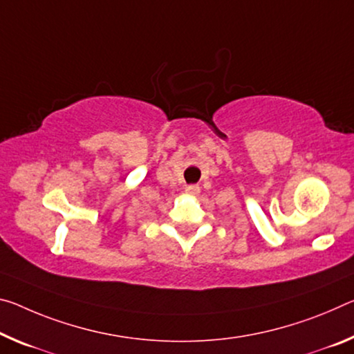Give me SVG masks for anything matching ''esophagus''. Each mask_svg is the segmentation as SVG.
Here are the masks:
<instances>
[{"label": "esophagus", "mask_w": 354, "mask_h": 354, "mask_svg": "<svg viewBox=\"0 0 354 354\" xmlns=\"http://www.w3.org/2000/svg\"><path fill=\"white\" fill-rule=\"evenodd\" d=\"M198 192H200V187L195 186V184L186 187V194H189V195H198Z\"/></svg>", "instance_id": "34e87169"}]
</instances>
